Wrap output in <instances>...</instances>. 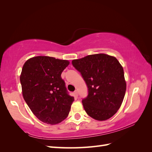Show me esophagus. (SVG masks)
Returning <instances> with one entry per match:
<instances>
[{
	"label": "esophagus",
	"mask_w": 152,
	"mask_h": 152,
	"mask_svg": "<svg viewBox=\"0 0 152 152\" xmlns=\"http://www.w3.org/2000/svg\"><path fill=\"white\" fill-rule=\"evenodd\" d=\"M74 95H75V96H78V91H76V90L75 91H74Z\"/></svg>",
	"instance_id": "obj_1"
}]
</instances>
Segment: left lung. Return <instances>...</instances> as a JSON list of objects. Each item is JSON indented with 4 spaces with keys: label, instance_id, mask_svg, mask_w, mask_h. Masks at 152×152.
Instances as JSON below:
<instances>
[{
    "label": "left lung",
    "instance_id": "obj_1",
    "mask_svg": "<svg viewBox=\"0 0 152 152\" xmlns=\"http://www.w3.org/2000/svg\"><path fill=\"white\" fill-rule=\"evenodd\" d=\"M72 64L88 88L82 104L90 117L104 121L114 115L124 101L126 82L121 64L115 57L99 53L74 59Z\"/></svg>",
    "mask_w": 152,
    "mask_h": 152
}]
</instances>
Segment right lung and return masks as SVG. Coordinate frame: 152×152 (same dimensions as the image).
I'll use <instances>...</instances> for the list:
<instances>
[{
	"instance_id": "right-lung-1",
	"label": "right lung",
	"mask_w": 152,
	"mask_h": 152,
	"mask_svg": "<svg viewBox=\"0 0 152 152\" xmlns=\"http://www.w3.org/2000/svg\"><path fill=\"white\" fill-rule=\"evenodd\" d=\"M69 64L67 60L37 56L28 59L22 68L24 100L37 118L47 124H59L69 114L74 99L61 76Z\"/></svg>"
}]
</instances>
